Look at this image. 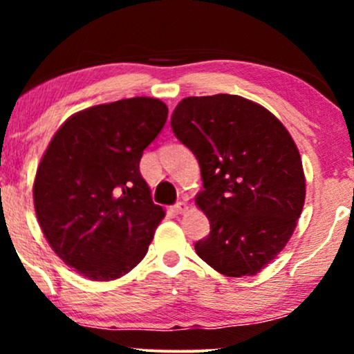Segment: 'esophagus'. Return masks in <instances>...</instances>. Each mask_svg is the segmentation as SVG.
Instances as JSON below:
<instances>
[{
    "instance_id": "1",
    "label": "esophagus",
    "mask_w": 354,
    "mask_h": 354,
    "mask_svg": "<svg viewBox=\"0 0 354 354\" xmlns=\"http://www.w3.org/2000/svg\"><path fill=\"white\" fill-rule=\"evenodd\" d=\"M173 211L176 214H181V213H186V211H188V205H186L185 201H178L176 205L173 206Z\"/></svg>"
}]
</instances>
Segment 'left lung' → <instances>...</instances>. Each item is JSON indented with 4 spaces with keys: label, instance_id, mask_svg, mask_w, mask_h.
Returning <instances> with one entry per match:
<instances>
[{
    "label": "left lung",
    "instance_id": "left-lung-1",
    "mask_svg": "<svg viewBox=\"0 0 354 354\" xmlns=\"http://www.w3.org/2000/svg\"><path fill=\"white\" fill-rule=\"evenodd\" d=\"M171 128L201 168L196 205L211 231L194 245L198 256L225 276L259 273L303 211L306 183L293 138L266 108L236 95L185 98Z\"/></svg>",
    "mask_w": 354,
    "mask_h": 354
}]
</instances>
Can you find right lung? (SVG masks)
I'll return each instance as SVG.
<instances>
[{"mask_svg":"<svg viewBox=\"0 0 354 354\" xmlns=\"http://www.w3.org/2000/svg\"><path fill=\"white\" fill-rule=\"evenodd\" d=\"M168 106L129 98L76 113L53 136L33 186L36 218L56 254L95 281L135 268L165 218L140 173Z\"/></svg>","mask_w":354,"mask_h":354,"instance_id":"obj_1","label":"right lung"}]
</instances>
